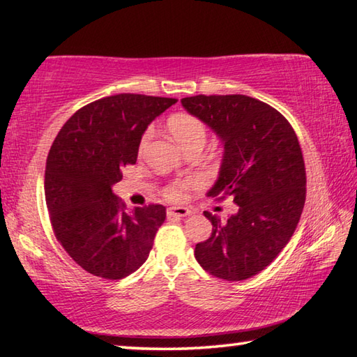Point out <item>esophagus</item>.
<instances>
[{
    "label": "esophagus",
    "instance_id": "obj_1",
    "mask_svg": "<svg viewBox=\"0 0 357 357\" xmlns=\"http://www.w3.org/2000/svg\"><path fill=\"white\" fill-rule=\"evenodd\" d=\"M190 209L183 208V206H174V208H168L167 209V215L168 217H187L190 215Z\"/></svg>",
    "mask_w": 357,
    "mask_h": 357
}]
</instances>
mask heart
<instances>
[{
    "instance_id": "b5f03b06",
    "label": "heart",
    "mask_w": 357,
    "mask_h": 357,
    "mask_svg": "<svg viewBox=\"0 0 357 357\" xmlns=\"http://www.w3.org/2000/svg\"><path fill=\"white\" fill-rule=\"evenodd\" d=\"M168 130H170V134L183 149L193 143L204 144V142H206V126H204L202 119L189 113L173 114L168 119ZM151 137H153V129H148L140 140V151L148 146ZM193 185H197L195 179L176 181V183H172L165 187L164 195L172 202H181L185 197V192Z\"/></svg>"
}]
</instances>
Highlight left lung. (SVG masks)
I'll list each match as a JSON object with an SVG mask.
<instances>
[{
	"mask_svg": "<svg viewBox=\"0 0 357 357\" xmlns=\"http://www.w3.org/2000/svg\"><path fill=\"white\" fill-rule=\"evenodd\" d=\"M181 104L223 143L219 178L208 195L238 204L227 220L204 211L213 233L195 245V258L211 275L245 280L274 261L299 223L305 165L298 137L282 113L249 96L200 94Z\"/></svg>",
	"mask_w": 357,
	"mask_h": 357,
	"instance_id": "8db88e82",
	"label": "left lung"
}]
</instances>
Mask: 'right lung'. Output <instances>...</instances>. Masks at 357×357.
<instances>
[{
    "label": "right lung",
    "instance_id": "right-lung-1",
    "mask_svg": "<svg viewBox=\"0 0 357 357\" xmlns=\"http://www.w3.org/2000/svg\"><path fill=\"white\" fill-rule=\"evenodd\" d=\"M176 102L143 94L99 99L72 114L53 142L44 185L52 228L86 273L119 280L146 261L165 206L128 211L112 187L137 162L151 121Z\"/></svg>",
    "mask_w": 357,
    "mask_h": 357
}]
</instances>
